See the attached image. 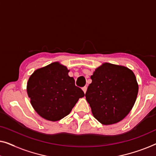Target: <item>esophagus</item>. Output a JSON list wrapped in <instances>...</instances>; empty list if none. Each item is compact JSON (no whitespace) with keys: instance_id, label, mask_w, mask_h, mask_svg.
Returning <instances> with one entry per match:
<instances>
[{"instance_id":"1","label":"esophagus","mask_w":156,"mask_h":156,"mask_svg":"<svg viewBox=\"0 0 156 156\" xmlns=\"http://www.w3.org/2000/svg\"><path fill=\"white\" fill-rule=\"evenodd\" d=\"M83 92H84V93H85L86 91H87V87H86V86H85V87H83Z\"/></svg>"}]
</instances>
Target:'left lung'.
Masks as SVG:
<instances>
[{
	"instance_id": "left-lung-1",
	"label": "left lung",
	"mask_w": 156,
	"mask_h": 156,
	"mask_svg": "<svg viewBox=\"0 0 156 156\" xmlns=\"http://www.w3.org/2000/svg\"><path fill=\"white\" fill-rule=\"evenodd\" d=\"M85 93L93 116L101 124L120 122L132 110L139 85L133 71L127 67L104 63L91 76Z\"/></svg>"
}]
</instances>
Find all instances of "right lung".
<instances>
[{"label": "right lung", "mask_w": 156, "mask_h": 156, "mask_svg": "<svg viewBox=\"0 0 156 156\" xmlns=\"http://www.w3.org/2000/svg\"><path fill=\"white\" fill-rule=\"evenodd\" d=\"M69 72L66 66L56 62L37 69L29 77L28 96L34 110L42 118L50 121L62 119L85 96Z\"/></svg>", "instance_id": "add662e5"}]
</instances>
